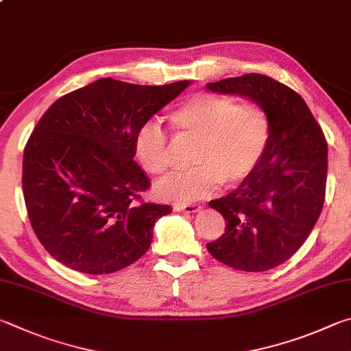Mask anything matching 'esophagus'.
I'll list each match as a JSON object with an SVG mask.
<instances>
[{"mask_svg": "<svg viewBox=\"0 0 351 351\" xmlns=\"http://www.w3.org/2000/svg\"><path fill=\"white\" fill-rule=\"evenodd\" d=\"M202 210V206L197 204H176L174 211H185V213H197Z\"/></svg>", "mask_w": 351, "mask_h": 351, "instance_id": "1", "label": "esophagus"}]
</instances>
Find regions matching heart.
<instances>
[{"mask_svg":"<svg viewBox=\"0 0 351 351\" xmlns=\"http://www.w3.org/2000/svg\"><path fill=\"white\" fill-rule=\"evenodd\" d=\"M180 140H195L194 168L172 172L157 183L160 199L188 204L200 200L220 183L234 185L251 174L271 138V121L256 101L204 92L182 103L168 115ZM134 157L146 174L158 176L169 163V143L156 121H146L134 135Z\"/></svg>","mask_w":351,"mask_h":351,"instance_id":"heart-1","label":"heart"}]
</instances>
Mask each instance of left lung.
<instances>
[{"label": "left lung", "mask_w": 351, "mask_h": 351, "mask_svg": "<svg viewBox=\"0 0 351 351\" xmlns=\"http://www.w3.org/2000/svg\"><path fill=\"white\" fill-rule=\"evenodd\" d=\"M219 94L242 95L265 108L271 138L259 165L234 191L211 200L226 228L206 243L214 259L242 271H267L287 262L321 216L328 147L304 98L261 73L208 83Z\"/></svg>", "instance_id": "left-lung-1"}]
</instances>
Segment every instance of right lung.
<instances>
[{
	"label": "right lung",
	"mask_w": 351,
	"mask_h": 351,
	"mask_svg": "<svg viewBox=\"0 0 351 351\" xmlns=\"http://www.w3.org/2000/svg\"><path fill=\"white\" fill-rule=\"evenodd\" d=\"M191 82L141 86L101 78L58 98L24 147L23 193L43 247L67 268L108 274L137 262L168 205L145 204L137 129Z\"/></svg>",
	"instance_id": "1"
}]
</instances>
